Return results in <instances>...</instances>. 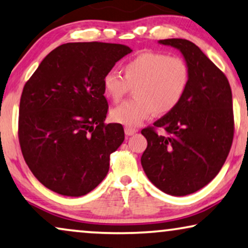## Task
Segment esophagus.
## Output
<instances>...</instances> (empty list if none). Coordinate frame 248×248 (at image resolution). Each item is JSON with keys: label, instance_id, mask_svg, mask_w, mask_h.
<instances>
[{"label": "esophagus", "instance_id": "34e87169", "mask_svg": "<svg viewBox=\"0 0 248 248\" xmlns=\"http://www.w3.org/2000/svg\"><path fill=\"white\" fill-rule=\"evenodd\" d=\"M136 133H137V129H135V128H131V127L124 128V134H126L127 136H133V135Z\"/></svg>", "mask_w": 248, "mask_h": 248}]
</instances>
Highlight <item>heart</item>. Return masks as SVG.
Wrapping results in <instances>:
<instances>
[{
  "label": "heart",
  "mask_w": 248,
  "mask_h": 248,
  "mask_svg": "<svg viewBox=\"0 0 248 248\" xmlns=\"http://www.w3.org/2000/svg\"><path fill=\"white\" fill-rule=\"evenodd\" d=\"M124 76L111 70L102 80L104 95L117 103L135 87V98L110 112L111 120L126 127H137L153 115L166 114L179 104L186 92L189 70L179 57L164 53L141 52L122 67Z\"/></svg>",
  "instance_id": "1"
}]
</instances>
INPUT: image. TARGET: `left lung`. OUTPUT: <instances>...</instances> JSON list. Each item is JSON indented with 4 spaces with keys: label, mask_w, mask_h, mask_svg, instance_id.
Instances as JSON below:
<instances>
[{
    "label": "left lung",
    "mask_w": 248,
    "mask_h": 248,
    "mask_svg": "<svg viewBox=\"0 0 248 248\" xmlns=\"http://www.w3.org/2000/svg\"><path fill=\"white\" fill-rule=\"evenodd\" d=\"M158 43L179 49L189 80L179 104L154 127L141 130L147 147L140 162L155 187L185 196L206 186L229 154L233 138L232 88L223 72L194 43L181 38Z\"/></svg>",
    "instance_id": "left-lung-1"
}]
</instances>
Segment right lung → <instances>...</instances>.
<instances>
[{
	"mask_svg": "<svg viewBox=\"0 0 248 248\" xmlns=\"http://www.w3.org/2000/svg\"><path fill=\"white\" fill-rule=\"evenodd\" d=\"M133 49L122 44L67 43L49 52L26 82L19 143L32 174L46 188L78 197L108 174L110 155L124 140L120 124H105L102 80Z\"/></svg>",
	"mask_w": 248,
	"mask_h": 248,
	"instance_id": "obj_1",
	"label": "right lung"
}]
</instances>
